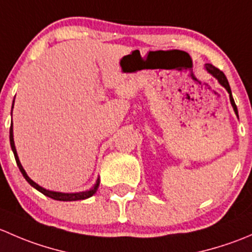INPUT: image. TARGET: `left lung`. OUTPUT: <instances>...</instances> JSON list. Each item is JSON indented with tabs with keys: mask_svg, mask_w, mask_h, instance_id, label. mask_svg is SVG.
Here are the masks:
<instances>
[{
	"mask_svg": "<svg viewBox=\"0 0 252 252\" xmlns=\"http://www.w3.org/2000/svg\"><path fill=\"white\" fill-rule=\"evenodd\" d=\"M205 68H206V70H207V72L210 73L211 75H213V77L217 79L218 83H220V85H222L223 88H224L225 90L228 91V94H229L230 103H232V106H233V110H234L235 114H236V116H238V108H236V105H235V102H234V98H233V96H232V90H230L229 83H228V80H227V78H225L224 73H223L222 70L218 69V68H216L215 65L210 64V63L205 64Z\"/></svg>",
	"mask_w": 252,
	"mask_h": 252,
	"instance_id": "obj_1",
	"label": "left lung"
}]
</instances>
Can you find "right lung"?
I'll list each match as a JSON object with an SVG mask.
<instances>
[{
  "label": "right lung",
  "mask_w": 252,
  "mask_h": 252,
  "mask_svg": "<svg viewBox=\"0 0 252 252\" xmlns=\"http://www.w3.org/2000/svg\"><path fill=\"white\" fill-rule=\"evenodd\" d=\"M14 102V101H13ZM13 108V107H12ZM9 141H11V147H12V151H13L14 154V158H16V162L18 164V167H19V171L22 172L23 177L25 178V180H27L28 183H29L30 185H32V188H35L36 190H39L40 192H42L44 195H46V196L51 197V199L53 200H58V201H77V200H85L88 199V197L93 196L94 194H95L96 191H97V188L98 185H100V178H97V180H96V184L94 185L93 188H91L90 190H86V191H80V192H58V191H51V190H46L44 189V188H41L40 185H37L36 183L34 182V180L30 179L29 177H28L27 172L24 171V168H23V166L20 164V161L19 158H18V155H17V150H16V146H14V140H13V124L11 126V129H9Z\"/></svg>",
  "instance_id": "add662e5"
}]
</instances>
